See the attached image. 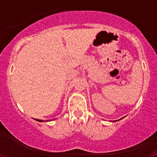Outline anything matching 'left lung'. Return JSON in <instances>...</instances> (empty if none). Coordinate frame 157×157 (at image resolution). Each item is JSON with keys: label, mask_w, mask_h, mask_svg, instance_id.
<instances>
[{"label": "left lung", "mask_w": 157, "mask_h": 157, "mask_svg": "<svg viewBox=\"0 0 157 157\" xmlns=\"http://www.w3.org/2000/svg\"><path fill=\"white\" fill-rule=\"evenodd\" d=\"M124 118V117H123ZM121 119H122V118H121ZM120 119H119V120H120Z\"/></svg>", "instance_id": "obj_1"}]
</instances>
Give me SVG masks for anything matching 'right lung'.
I'll list each match as a JSON object with an SVG mask.
<instances>
[{
  "instance_id": "1",
  "label": "right lung",
  "mask_w": 157,
  "mask_h": 157,
  "mask_svg": "<svg viewBox=\"0 0 157 157\" xmlns=\"http://www.w3.org/2000/svg\"><path fill=\"white\" fill-rule=\"evenodd\" d=\"M35 120H36V121H40V122H42V121H43V120H40V119H35Z\"/></svg>"
}]
</instances>
